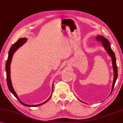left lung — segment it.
<instances>
[{
    "mask_svg": "<svg viewBox=\"0 0 123 123\" xmlns=\"http://www.w3.org/2000/svg\"><path fill=\"white\" fill-rule=\"evenodd\" d=\"M96 40L99 42H101L102 44L103 47L105 48V50L108 52V54L110 55L112 59V66H113V72H114V77H113V82L112 86V90L111 92L113 90V88H114L115 85L116 81L117 79V75H118V70H117V66L116 64V57L114 52H113L111 49L110 47V42L108 41L107 39L103 37V36H101L100 35H98L96 37Z\"/></svg>",
    "mask_w": 123,
    "mask_h": 123,
    "instance_id": "8db88e82",
    "label": "left lung"
}]
</instances>
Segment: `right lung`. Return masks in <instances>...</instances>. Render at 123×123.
Segmentation results:
<instances>
[{"label": "right lung", "instance_id": "right-lung-1", "mask_svg": "<svg viewBox=\"0 0 123 123\" xmlns=\"http://www.w3.org/2000/svg\"><path fill=\"white\" fill-rule=\"evenodd\" d=\"M27 40V39L26 38H21L19 39V40H18V41L16 42L14 44L12 45V46L11 48H10V51H9V52H8V58L7 60L6 61V80H7V86H8V89L10 90V91L12 93L14 96L16 98H17L18 101L20 102V103H21L22 105H24L25 106H28V107H31V106H40L43 105V104L45 103L46 102H47L49 101V99L51 98V96L52 94V92H53V87H54V86L52 85V94L50 96V97L49 98L47 101H45L44 102H43L41 104H40V105H27V104H25L22 103L21 101H20V99H19V98H18V96L17 95V94H16L15 92L14 91V90L13 86H12V82H11V75H10V73H11V71H10V65H11V62L12 61V57H13V55L14 54V52L16 51V50H17L21 46H22L24 44H25V42H26V41Z\"/></svg>", "mask_w": 123, "mask_h": 123}]
</instances>
